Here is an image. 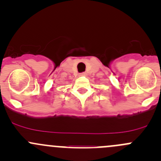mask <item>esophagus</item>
Masks as SVG:
<instances>
[{"label": "esophagus", "instance_id": "1", "mask_svg": "<svg viewBox=\"0 0 161 161\" xmlns=\"http://www.w3.org/2000/svg\"><path fill=\"white\" fill-rule=\"evenodd\" d=\"M79 75H80V76H86V72L80 73V74H79Z\"/></svg>", "mask_w": 161, "mask_h": 161}]
</instances>
